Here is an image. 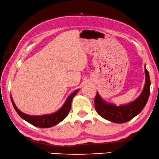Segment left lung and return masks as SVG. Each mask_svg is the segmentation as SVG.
I'll return each mask as SVG.
<instances>
[{"label": "left lung", "mask_w": 159, "mask_h": 159, "mask_svg": "<svg viewBox=\"0 0 159 159\" xmlns=\"http://www.w3.org/2000/svg\"><path fill=\"white\" fill-rule=\"evenodd\" d=\"M145 76V85L140 96L135 101L125 105L117 106L115 104L106 102L97 92L94 102L95 108L97 113L105 119L116 124H122L129 121L139 114L145 107L150 94V77L146 66Z\"/></svg>", "instance_id": "left-lung-1"}]
</instances>
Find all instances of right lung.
Instances as JSON below:
<instances>
[{"label": "right lung", "mask_w": 159, "mask_h": 159, "mask_svg": "<svg viewBox=\"0 0 159 159\" xmlns=\"http://www.w3.org/2000/svg\"><path fill=\"white\" fill-rule=\"evenodd\" d=\"M79 89L75 90L74 92L70 95L66 99V102L63 104L62 107H61L58 111L56 112L51 113V114H46V115H42V116H30L25 114V113L21 112V111L16 107L15 103L13 102V98L11 96L12 103L16 112L18 113V115L26 120L29 124L35 125L36 127L39 128H50L56 125V124H59V123L62 121L64 118L67 116L68 113L70 110V107H71V102L72 100L75 95L79 92Z\"/></svg>", "instance_id": "1"}]
</instances>
